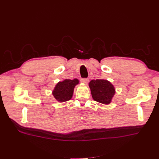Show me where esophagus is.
Here are the masks:
<instances>
[{"label":"esophagus","mask_w":159,"mask_h":159,"mask_svg":"<svg viewBox=\"0 0 159 159\" xmlns=\"http://www.w3.org/2000/svg\"><path fill=\"white\" fill-rule=\"evenodd\" d=\"M80 81H81V82L84 83V84H87V83H88V82H89V79H82L80 80Z\"/></svg>","instance_id":"1"}]
</instances>
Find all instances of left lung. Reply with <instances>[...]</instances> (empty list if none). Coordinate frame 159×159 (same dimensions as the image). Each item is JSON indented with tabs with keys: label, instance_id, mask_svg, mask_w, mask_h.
Segmentation results:
<instances>
[{
	"label": "left lung",
	"instance_id": "8db88e82",
	"mask_svg": "<svg viewBox=\"0 0 159 159\" xmlns=\"http://www.w3.org/2000/svg\"><path fill=\"white\" fill-rule=\"evenodd\" d=\"M89 87L94 101L103 104H110L116 93L114 86L105 79L91 80Z\"/></svg>",
	"mask_w": 159,
	"mask_h": 159
}]
</instances>
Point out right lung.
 Returning a JSON list of instances; mask_svg holds the SVG:
<instances>
[{"instance_id":"obj_1","label":"right lung","mask_w":159,"mask_h":159,"mask_svg":"<svg viewBox=\"0 0 159 159\" xmlns=\"http://www.w3.org/2000/svg\"><path fill=\"white\" fill-rule=\"evenodd\" d=\"M79 83V80L77 79H65L58 82L52 91V95L58 102L70 101L73 97L75 87Z\"/></svg>"}]
</instances>
